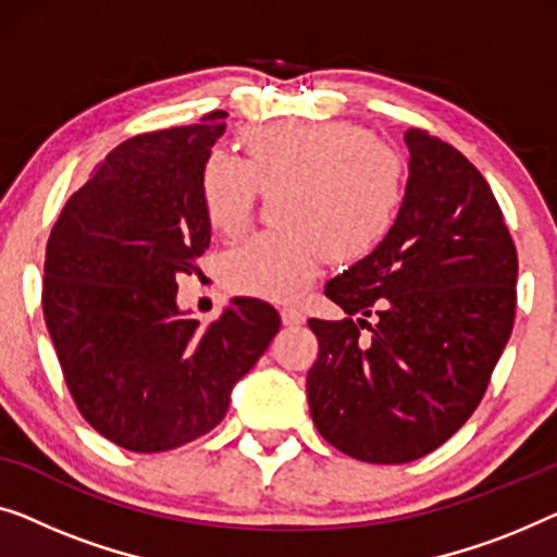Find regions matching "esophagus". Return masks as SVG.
<instances>
[{"instance_id":"34e87169","label":"esophagus","mask_w":557,"mask_h":557,"mask_svg":"<svg viewBox=\"0 0 557 557\" xmlns=\"http://www.w3.org/2000/svg\"><path fill=\"white\" fill-rule=\"evenodd\" d=\"M282 323H285L287 327H297L305 323V315L295 308H282Z\"/></svg>"}]
</instances>
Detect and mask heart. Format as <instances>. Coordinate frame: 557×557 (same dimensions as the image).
<instances>
[{"instance_id":"obj_1","label":"heart","mask_w":557,"mask_h":557,"mask_svg":"<svg viewBox=\"0 0 557 557\" xmlns=\"http://www.w3.org/2000/svg\"><path fill=\"white\" fill-rule=\"evenodd\" d=\"M245 161L214 151L201 166L209 224L237 237L257 197L272 201V224L222 262L226 287L262 300H287L310 285L323 257L358 262L394 226L404 201V163L350 123H285L249 128Z\"/></svg>"}]
</instances>
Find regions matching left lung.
<instances>
[{
    "mask_svg": "<svg viewBox=\"0 0 557 557\" xmlns=\"http://www.w3.org/2000/svg\"><path fill=\"white\" fill-rule=\"evenodd\" d=\"M406 146L409 184L388 237L325 285L348 318L308 320L320 346L310 417L327 444L371 465L413 461L459 432L517 305V249L490 184L426 131H406Z\"/></svg>",
    "mask_w": 557,
    "mask_h": 557,
    "instance_id": "left-lung-1",
    "label": "left lung"
}]
</instances>
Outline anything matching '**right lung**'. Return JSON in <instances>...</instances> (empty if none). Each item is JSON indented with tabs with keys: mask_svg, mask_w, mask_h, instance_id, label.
<instances>
[{
	"mask_svg": "<svg viewBox=\"0 0 557 557\" xmlns=\"http://www.w3.org/2000/svg\"><path fill=\"white\" fill-rule=\"evenodd\" d=\"M211 111L115 146L62 207L45 252L42 312L70 396L128 451L176 449L211 432L280 331L272 305L234 297L207 327L176 305L211 224L201 166L226 128Z\"/></svg>",
	"mask_w": 557,
	"mask_h": 557,
	"instance_id": "add662e5",
	"label": "right lung"
}]
</instances>
